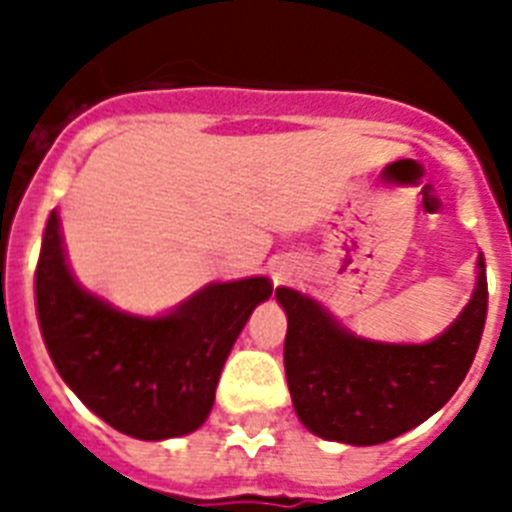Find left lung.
Here are the masks:
<instances>
[{"label":"left lung","instance_id":"obj_1","mask_svg":"<svg viewBox=\"0 0 512 512\" xmlns=\"http://www.w3.org/2000/svg\"><path fill=\"white\" fill-rule=\"evenodd\" d=\"M459 318L428 343H384L343 328L307 295L277 287L287 312L284 369L297 418L325 441L374 446L408 433L467 377L487 318L485 259Z\"/></svg>","mask_w":512,"mask_h":512}]
</instances>
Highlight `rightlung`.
I'll return each instance as SVG.
<instances>
[{"label": "right lung", "instance_id": "right-lung-1", "mask_svg": "<svg viewBox=\"0 0 512 512\" xmlns=\"http://www.w3.org/2000/svg\"><path fill=\"white\" fill-rule=\"evenodd\" d=\"M271 292L266 277H248L207 284L156 318L117 310L74 279L56 210L35 269L40 330L61 379L104 423L140 441L205 423L235 338Z\"/></svg>", "mask_w": 512, "mask_h": 512}]
</instances>
